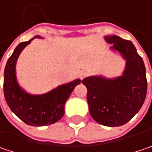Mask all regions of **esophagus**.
Masks as SVG:
<instances>
[{
    "label": "esophagus",
    "instance_id": "1",
    "mask_svg": "<svg viewBox=\"0 0 152 152\" xmlns=\"http://www.w3.org/2000/svg\"><path fill=\"white\" fill-rule=\"evenodd\" d=\"M86 76H88V72H87L86 70H82V71L80 72V77H81V79L84 78Z\"/></svg>",
    "mask_w": 152,
    "mask_h": 152
}]
</instances>
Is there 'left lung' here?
Masks as SVG:
<instances>
[{"mask_svg": "<svg viewBox=\"0 0 152 152\" xmlns=\"http://www.w3.org/2000/svg\"><path fill=\"white\" fill-rule=\"evenodd\" d=\"M113 44L110 49L118 52L126 66L122 75L113 78L88 76L83 83L88 89L87 101L92 118L107 126H123L142 107L147 92L146 70L134 45L116 35L104 36Z\"/></svg>", "mask_w": 152, "mask_h": 152, "instance_id": "obj_1", "label": "left lung"}]
</instances>
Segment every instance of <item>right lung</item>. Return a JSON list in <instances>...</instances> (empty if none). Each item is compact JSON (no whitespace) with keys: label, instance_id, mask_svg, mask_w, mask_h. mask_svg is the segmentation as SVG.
Returning a JSON list of instances; mask_svg holds the SVG:
<instances>
[{"label":"right lung","instance_id":"add662e5","mask_svg":"<svg viewBox=\"0 0 152 152\" xmlns=\"http://www.w3.org/2000/svg\"><path fill=\"white\" fill-rule=\"evenodd\" d=\"M36 38L43 39L36 35L29 41L19 44L8 58L4 70L3 89L6 102L17 117L29 126H44L54 124L63 117L68 98L82 80L77 78L41 94H30L21 88L17 81L16 63L25 47Z\"/></svg>","mask_w":152,"mask_h":152}]
</instances>
